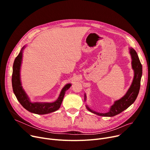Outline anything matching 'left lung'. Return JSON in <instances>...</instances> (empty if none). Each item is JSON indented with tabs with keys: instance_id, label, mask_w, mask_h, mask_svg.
<instances>
[{
	"instance_id": "obj_1",
	"label": "left lung",
	"mask_w": 150,
	"mask_h": 150,
	"mask_svg": "<svg viewBox=\"0 0 150 150\" xmlns=\"http://www.w3.org/2000/svg\"><path fill=\"white\" fill-rule=\"evenodd\" d=\"M129 53L132 58L131 64L134 72V76L132 84L127 92L122 98L114 102V105L110 108L108 112L99 113L93 111L88 106H86V108L88 109V111L100 116L113 117L127 109L135 101L140 90V80L142 75V66L137 53L135 50L132 48H130ZM84 100H86V95H84Z\"/></svg>"
}]
</instances>
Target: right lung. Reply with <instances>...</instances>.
I'll use <instances>...</instances> for the list:
<instances>
[{"instance_id":"obj_1","label":"right lung","mask_w":150,"mask_h":150,"mask_svg":"<svg viewBox=\"0 0 150 150\" xmlns=\"http://www.w3.org/2000/svg\"><path fill=\"white\" fill-rule=\"evenodd\" d=\"M25 47V46L22 47L20 53L15 58L13 66L12 86L14 95L21 105L30 112L42 115L56 111L60 108L66 91L70 88L71 84H66L62 88L59 97L53 103H39V102L32 103L31 102L27 93L22 88L20 78V69L22 59V53Z\"/></svg>"}]
</instances>
